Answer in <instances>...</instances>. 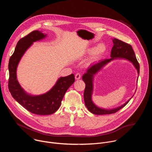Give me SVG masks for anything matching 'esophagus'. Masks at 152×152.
Instances as JSON below:
<instances>
[{"instance_id":"obj_1","label":"esophagus","mask_w":152,"mask_h":152,"mask_svg":"<svg viewBox=\"0 0 152 152\" xmlns=\"http://www.w3.org/2000/svg\"><path fill=\"white\" fill-rule=\"evenodd\" d=\"M80 77H81V75H80V73H76V74L75 75V79H76V80L80 79Z\"/></svg>"}]
</instances>
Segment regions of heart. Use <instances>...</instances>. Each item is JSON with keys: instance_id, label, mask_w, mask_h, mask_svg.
Instances as JSON below:
<instances>
[{"instance_id": "1", "label": "heart", "mask_w": 152, "mask_h": 152, "mask_svg": "<svg viewBox=\"0 0 152 152\" xmlns=\"http://www.w3.org/2000/svg\"><path fill=\"white\" fill-rule=\"evenodd\" d=\"M106 50V46L103 43H100L96 47H91L86 50V53L89 55L94 54L96 56H99L105 52Z\"/></svg>"}]
</instances>
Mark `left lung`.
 Returning a JSON list of instances; mask_svg holds the SVG:
<instances>
[{"instance_id": "8db88e82", "label": "left lung", "mask_w": 152, "mask_h": 152, "mask_svg": "<svg viewBox=\"0 0 152 152\" xmlns=\"http://www.w3.org/2000/svg\"><path fill=\"white\" fill-rule=\"evenodd\" d=\"M112 40L114 46L111 52V58L100 60L98 62L91 64L86 69V72L83 74L82 76V80L85 83V88L83 93L85 106L90 112L96 115H104L115 113L125 106L134 96L133 95L131 98H130L122 105L113 108V109H105V108L96 105L92 99L94 90V79L95 76L104 67H105L108 63L115 59H124L131 62L137 70L138 75L140 74V65L132 46L116 38H112ZM138 76L137 82H138Z\"/></svg>"}]
</instances>
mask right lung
<instances>
[{"label": "right lung", "instance_id": "right-lung-1", "mask_svg": "<svg viewBox=\"0 0 152 152\" xmlns=\"http://www.w3.org/2000/svg\"><path fill=\"white\" fill-rule=\"evenodd\" d=\"M47 36L42 31H34L20 39L8 64V88L12 97L28 111L37 115H50L55 113L61 106L65 93L75 82L74 74L60 77L49 91L39 95L29 94L19 83L17 70L21 58L34 42L45 39Z\"/></svg>", "mask_w": 152, "mask_h": 152}]
</instances>
